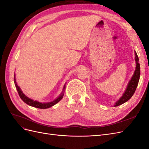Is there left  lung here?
<instances>
[{
	"label": "left lung",
	"instance_id": "8db88e82",
	"mask_svg": "<svg viewBox=\"0 0 149 149\" xmlns=\"http://www.w3.org/2000/svg\"><path fill=\"white\" fill-rule=\"evenodd\" d=\"M135 55H136V70L134 71V73L132 76V77L129 81V82L127 84V88H126L124 93L123 94L122 97L119 100L117 101L115 104L114 107L120 106L123 104L124 102H127L128 100H129L131 97L133 96L136 89L137 87V85L139 83V81L140 78V74H141V68H140V64H139V58L137 55V53L135 52Z\"/></svg>",
	"mask_w": 149,
	"mask_h": 149
}]
</instances>
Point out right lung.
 <instances>
[{
	"instance_id": "right-lung-1",
	"label": "right lung",
	"mask_w": 149,
	"mask_h": 149,
	"mask_svg": "<svg viewBox=\"0 0 149 149\" xmlns=\"http://www.w3.org/2000/svg\"><path fill=\"white\" fill-rule=\"evenodd\" d=\"M14 83H15V86L16 87V89L18 91V93L19 94L20 97L22 99V100L25 103H26V104H28L30 106H32L34 107H37V108H39V109H47V108L51 107L52 106H54L55 104H56V103H58L60 101H61V99L63 97L64 95V91L65 89V84L63 87V91L61 93V94L60 95V96L57 97L56 100H55L54 101H52V102H40L38 101H33L31 99H30L29 97H28L26 95L23 93V92L22 91L21 89L20 88V87L19 86L17 85V82H16V79H15V77L14 75Z\"/></svg>"
}]
</instances>
